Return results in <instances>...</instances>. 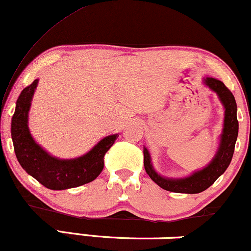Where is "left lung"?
<instances>
[{
    "label": "left lung",
    "instance_id": "1",
    "mask_svg": "<svg viewBox=\"0 0 251 251\" xmlns=\"http://www.w3.org/2000/svg\"><path fill=\"white\" fill-rule=\"evenodd\" d=\"M203 83L217 94L218 99L224 107L223 128L220 135L217 151L211 162L203 169L192 172L186 177H165L155 171L152 165L151 154L146 146H144V166H145L146 174L158 186L168 191L177 192V194H200L211 186L216 179L226 172L234 155L235 144L238 135L237 105H236L235 97L223 82L215 77H204Z\"/></svg>",
    "mask_w": 251,
    "mask_h": 251
}]
</instances>
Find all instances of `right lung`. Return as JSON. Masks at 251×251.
Instances as JSON below:
<instances>
[{"label":"right lung","mask_w":251,"mask_h":251,"mask_svg":"<svg viewBox=\"0 0 251 251\" xmlns=\"http://www.w3.org/2000/svg\"><path fill=\"white\" fill-rule=\"evenodd\" d=\"M37 83L39 79H35L21 92L11 118V139L20 165L28 175L50 190L77 188L94 180L103 169V155L119 134L102 138L80 157L61 159L51 155L35 142L28 127V116Z\"/></svg>","instance_id":"add662e5"}]
</instances>
